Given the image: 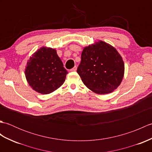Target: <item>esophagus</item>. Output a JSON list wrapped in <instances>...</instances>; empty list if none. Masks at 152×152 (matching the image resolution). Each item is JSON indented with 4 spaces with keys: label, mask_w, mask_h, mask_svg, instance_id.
I'll use <instances>...</instances> for the list:
<instances>
[{
    "label": "esophagus",
    "mask_w": 152,
    "mask_h": 152,
    "mask_svg": "<svg viewBox=\"0 0 152 152\" xmlns=\"http://www.w3.org/2000/svg\"><path fill=\"white\" fill-rule=\"evenodd\" d=\"M76 70H77V66H74L70 70H71V71H76Z\"/></svg>",
    "instance_id": "1"
}]
</instances>
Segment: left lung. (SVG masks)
<instances>
[{
	"instance_id": "obj_1",
	"label": "left lung",
	"mask_w": 152,
	"mask_h": 152,
	"mask_svg": "<svg viewBox=\"0 0 152 152\" xmlns=\"http://www.w3.org/2000/svg\"><path fill=\"white\" fill-rule=\"evenodd\" d=\"M77 72L87 88L97 94H107L120 85L124 63L114 47L100 40L84 48Z\"/></svg>"
}]
</instances>
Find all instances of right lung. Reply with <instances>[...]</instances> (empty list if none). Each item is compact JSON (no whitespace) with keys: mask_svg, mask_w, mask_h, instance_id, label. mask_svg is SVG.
<instances>
[{"mask_svg":"<svg viewBox=\"0 0 152 152\" xmlns=\"http://www.w3.org/2000/svg\"><path fill=\"white\" fill-rule=\"evenodd\" d=\"M28 84L41 94H49L63 85L68 74L56 50L43 47L30 57L25 70Z\"/></svg>","mask_w":152,"mask_h":152,"instance_id":"add662e5","label":"right lung"}]
</instances>
